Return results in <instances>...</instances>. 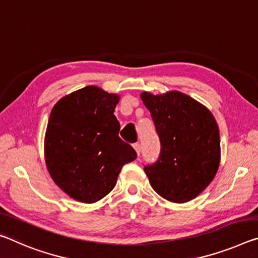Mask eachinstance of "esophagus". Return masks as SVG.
<instances>
[{"label": "esophagus", "mask_w": 258, "mask_h": 258, "mask_svg": "<svg viewBox=\"0 0 258 258\" xmlns=\"http://www.w3.org/2000/svg\"><path fill=\"white\" fill-rule=\"evenodd\" d=\"M133 148L136 149V151H137V154H138V156H140V153H141V145L140 144H134L133 145Z\"/></svg>", "instance_id": "34e87169"}]
</instances>
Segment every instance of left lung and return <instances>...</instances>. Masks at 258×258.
Here are the masks:
<instances>
[{
    "label": "left lung",
    "mask_w": 258,
    "mask_h": 258,
    "mask_svg": "<svg viewBox=\"0 0 258 258\" xmlns=\"http://www.w3.org/2000/svg\"><path fill=\"white\" fill-rule=\"evenodd\" d=\"M161 140L156 163L145 166L154 190L170 202L185 203L214 180L220 163V137L210 110L178 91L141 93Z\"/></svg>",
    "instance_id": "8db88e82"
}]
</instances>
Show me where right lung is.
I'll return each instance as SVG.
<instances>
[{"mask_svg": "<svg viewBox=\"0 0 258 258\" xmlns=\"http://www.w3.org/2000/svg\"><path fill=\"white\" fill-rule=\"evenodd\" d=\"M120 96L87 86L52 108L44 136V159L54 182L83 203L100 201L116 186L122 165L137 153L118 137L113 114Z\"/></svg>", "mask_w": 258, "mask_h": 258, "instance_id": "1", "label": "right lung"}]
</instances>
